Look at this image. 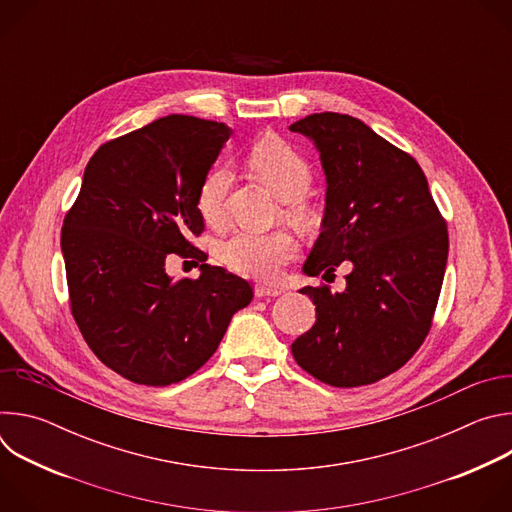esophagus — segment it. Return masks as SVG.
I'll return each instance as SVG.
<instances>
[{"label": "esophagus", "instance_id": "esophagus-1", "mask_svg": "<svg viewBox=\"0 0 512 512\" xmlns=\"http://www.w3.org/2000/svg\"><path fill=\"white\" fill-rule=\"evenodd\" d=\"M281 287H269V285H257L255 287V296L257 298H277L281 296Z\"/></svg>", "mask_w": 512, "mask_h": 512}]
</instances>
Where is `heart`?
I'll return each instance as SVG.
<instances>
[{
    "label": "heart",
    "mask_w": 512,
    "mask_h": 512,
    "mask_svg": "<svg viewBox=\"0 0 512 512\" xmlns=\"http://www.w3.org/2000/svg\"><path fill=\"white\" fill-rule=\"evenodd\" d=\"M249 164L281 200H300L312 186L310 164L300 152L281 139H263L255 143L249 154ZM229 188L231 170L227 166L212 168L200 182L196 206L206 223H221ZM218 253L229 269L241 275L273 279L277 271L294 257L296 241L283 231H239L221 245Z\"/></svg>",
    "instance_id": "obj_1"
}]
</instances>
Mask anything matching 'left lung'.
<instances>
[{"mask_svg":"<svg viewBox=\"0 0 512 512\" xmlns=\"http://www.w3.org/2000/svg\"><path fill=\"white\" fill-rule=\"evenodd\" d=\"M289 129L314 141L328 184L304 273H334L342 261L352 267L344 291L300 289L316 306V324L291 352L326 385H371L401 369L431 328L448 227L419 164L367 123L326 111Z\"/></svg>","mask_w":512,"mask_h":512,"instance_id":"obj_1","label":"left lung"}]
</instances>
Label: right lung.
Segmentation results:
<instances>
[{
	"label": "right lung",
	"instance_id": "obj_1",
	"mask_svg": "<svg viewBox=\"0 0 512 512\" xmlns=\"http://www.w3.org/2000/svg\"><path fill=\"white\" fill-rule=\"evenodd\" d=\"M231 129L168 115L103 143L64 216L60 247L70 310L97 358L148 387L178 383L214 354L251 285L204 263L198 186ZM170 252L202 260L196 280L165 273Z\"/></svg>",
	"mask_w": 512,
	"mask_h": 512
}]
</instances>
